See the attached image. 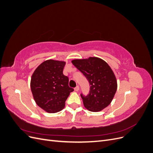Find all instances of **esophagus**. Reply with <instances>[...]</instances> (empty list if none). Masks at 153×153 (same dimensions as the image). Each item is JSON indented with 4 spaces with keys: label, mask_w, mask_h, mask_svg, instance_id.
<instances>
[{
    "label": "esophagus",
    "mask_w": 153,
    "mask_h": 153,
    "mask_svg": "<svg viewBox=\"0 0 153 153\" xmlns=\"http://www.w3.org/2000/svg\"><path fill=\"white\" fill-rule=\"evenodd\" d=\"M75 91H79V86L77 85V86L75 88Z\"/></svg>",
    "instance_id": "obj_1"
}]
</instances>
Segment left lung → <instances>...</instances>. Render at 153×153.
Here are the masks:
<instances>
[{
	"label": "left lung",
	"instance_id": "left-lung-1",
	"mask_svg": "<svg viewBox=\"0 0 153 153\" xmlns=\"http://www.w3.org/2000/svg\"><path fill=\"white\" fill-rule=\"evenodd\" d=\"M73 65L89 80L90 93L81 95L85 108L91 112L103 110L111 103L117 88V82L112 68L104 60L96 57L73 59Z\"/></svg>",
	"mask_w": 153,
	"mask_h": 153
}]
</instances>
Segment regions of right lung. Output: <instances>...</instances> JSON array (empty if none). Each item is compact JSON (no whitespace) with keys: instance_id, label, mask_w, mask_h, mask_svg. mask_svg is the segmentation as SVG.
<instances>
[{"instance_id":"right-lung-1","label":"right lung","mask_w":153,"mask_h":153,"mask_svg":"<svg viewBox=\"0 0 153 153\" xmlns=\"http://www.w3.org/2000/svg\"><path fill=\"white\" fill-rule=\"evenodd\" d=\"M66 62L48 59L36 68L31 76L30 89L36 103L48 113H56L65 106L73 88L63 75Z\"/></svg>"}]
</instances>
